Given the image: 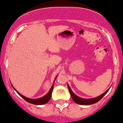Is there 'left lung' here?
Masks as SVG:
<instances>
[{
    "label": "left lung",
    "instance_id": "8db88e82",
    "mask_svg": "<svg viewBox=\"0 0 123 123\" xmlns=\"http://www.w3.org/2000/svg\"><path fill=\"white\" fill-rule=\"evenodd\" d=\"M68 89H69V91L70 92V94H71V98H72V99H73V101H74L75 103H77V104H78V105H89L98 103L99 101H100V100L103 98V97H104V96L108 92V91H109V89H110V87H109L105 92H104V93L100 95V96H99L96 97V98L91 99H84L81 98L80 97L76 96V95L72 91V90L71 89V88H70V87L69 86V85H68Z\"/></svg>",
    "mask_w": 123,
    "mask_h": 123
}]
</instances>
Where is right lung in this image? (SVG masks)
<instances>
[{"instance_id": "right-lung-1", "label": "right lung", "mask_w": 123, "mask_h": 123, "mask_svg": "<svg viewBox=\"0 0 123 123\" xmlns=\"http://www.w3.org/2000/svg\"><path fill=\"white\" fill-rule=\"evenodd\" d=\"M56 77H55V78H56ZM54 81L52 87H51V88H50V89L49 90V91L48 92V93H47V94H46L44 96L42 97V98H38V99H31V98H26V97L24 96L23 95L20 94L19 93V92H18L16 89H15V88H14L13 86H12V87H13V88L16 91V92H17V93L20 95V96H21L27 102H28V103H31V104H33V105H44V104H46V103H47V102L49 101V100H50V98H51V95H52V90H53V88H54Z\"/></svg>"}]
</instances>
